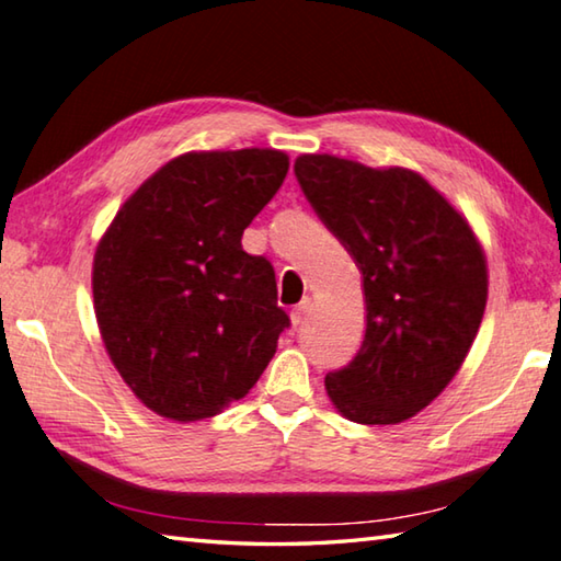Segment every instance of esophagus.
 Returning <instances> with one entry per match:
<instances>
[{
  "instance_id": "34e87169",
  "label": "esophagus",
  "mask_w": 561,
  "mask_h": 561,
  "mask_svg": "<svg viewBox=\"0 0 561 561\" xmlns=\"http://www.w3.org/2000/svg\"><path fill=\"white\" fill-rule=\"evenodd\" d=\"M309 309H311V299L307 297V299H301L299 304H297V307H294L291 309V325H299L301 321H304V316H307L309 313Z\"/></svg>"
}]
</instances>
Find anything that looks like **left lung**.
<instances>
[{"label":"left lung","mask_w":561,"mask_h":561,"mask_svg":"<svg viewBox=\"0 0 561 561\" xmlns=\"http://www.w3.org/2000/svg\"><path fill=\"white\" fill-rule=\"evenodd\" d=\"M294 174L363 272L365 339L343 370L325 375V392L351 422H407L454 380L481 329V242L412 169L301 154Z\"/></svg>","instance_id":"obj_1"}]
</instances>
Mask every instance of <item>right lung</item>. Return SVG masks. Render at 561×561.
I'll return each mask as SVG.
<instances>
[{
  "instance_id": "obj_1",
  "label": "right lung",
  "mask_w": 561,
  "mask_h": 561,
  "mask_svg": "<svg viewBox=\"0 0 561 561\" xmlns=\"http://www.w3.org/2000/svg\"><path fill=\"white\" fill-rule=\"evenodd\" d=\"M289 171L279 149L186 151L122 203L93 260L105 351L151 412L198 422L242 400L289 316L242 232Z\"/></svg>"
}]
</instances>
